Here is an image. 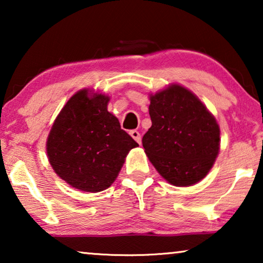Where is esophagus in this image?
Here are the masks:
<instances>
[{
	"label": "esophagus",
	"mask_w": 263,
	"mask_h": 263,
	"mask_svg": "<svg viewBox=\"0 0 263 263\" xmlns=\"http://www.w3.org/2000/svg\"><path fill=\"white\" fill-rule=\"evenodd\" d=\"M129 134H130L132 138L134 139L135 141L139 143V145H140V143H141V135H140V133L138 130H130V133H129Z\"/></svg>",
	"instance_id": "1"
}]
</instances>
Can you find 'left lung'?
I'll return each mask as SVG.
<instances>
[{
	"mask_svg": "<svg viewBox=\"0 0 263 263\" xmlns=\"http://www.w3.org/2000/svg\"><path fill=\"white\" fill-rule=\"evenodd\" d=\"M149 102L152 127L142 138L146 156L170 184H196L210 172L220 149L217 120L179 84L149 95Z\"/></svg>",
	"mask_w": 263,
	"mask_h": 263,
	"instance_id": "obj_1",
	"label": "left lung"
}]
</instances>
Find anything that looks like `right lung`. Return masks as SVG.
<instances>
[{
    "mask_svg": "<svg viewBox=\"0 0 263 263\" xmlns=\"http://www.w3.org/2000/svg\"><path fill=\"white\" fill-rule=\"evenodd\" d=\"M109 102L104 93L78 91L57 115L46 140V156L55 174L81 192L109 188L129 151L139 146L107 111Z\"/></svg>",
    "mask_w": 263,
    "mask_h": 263,
    "instance_id": "1",
    "label": "right lung"
}]
</instances>
